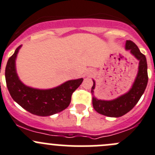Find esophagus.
I'll use <instances>...</instances> for the list:
<instances>
[{
	"label": "esophagus",
	"instance_id": "1",
	"mask_svg": "<svg viewBox=\"0 0 155 155\" xmlns=\"http://www.w3.org/2000/svg\"><path fill=\"white\" fill-rule=\"evenodd\" d=\"M92 73H93V72H92V71H90V72H89V73H87V76H91Z\"/></svg>",
	"mask_w": 155,
	"mask_h": 155
}]
</instances>
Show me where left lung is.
<instances>
[{"label": "left lung", "mask_w": 155, "mask_h": 155, "mask_svg": "<svg viewBox=\"0 0 155 155\" xmlns=\"http://www.w3.org/2000/svg\"><path fill=\"white\" fill-rule=\"evenodd\" d=\"M125 50H128L132 56L139 61L138 70L132 86L128 92L120 95L112 100H102L98 99L94 96V89L95 82L94 79L91 92L92 96V105L98 113L108 117L118 118L128 113L134 105L138 103L141 95L144 93L147 84V65L146 57L141 53L136 44L131 40H126Z\"/></svg>", "instance_id": "left-lung-1"}]
</instances>
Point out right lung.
<instances>
[{
	"label": "right lung",
	"instance_id": "1",
	"mask_svg": "<svg viewBox=\"0 0 155 155\" xmlns=\"http://www.w3.org/2000/svg\"><path fill=\"white\" fill-rule=\"evenodd\" d=\"M22 45L9 58L5 69V79L12 99L25 110L39 116H50L69 106L71 96L83 79H71L52 89H40L26 86L19 78L16 59Z\"/></svg>",
	"mask_w": 155,
	"mask_h": 155
}]
</instances>
